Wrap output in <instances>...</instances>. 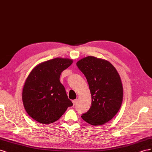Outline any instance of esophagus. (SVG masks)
<instances>
[{"label": "esophagus", "mask_w": 152, "mask_h": 152, "mask_svg": "<svg viewBox=\"0 0 152 152\" xmlns=\"http://www.w3.org/2000/svg\"><path fill=\"white\" fill-rule=\"evenodd\" d=\"M76 102H77V99H74V100L72 101V103H73V105L75 104Z\"/></svg>", "instance_id": "1"}]
</instances>
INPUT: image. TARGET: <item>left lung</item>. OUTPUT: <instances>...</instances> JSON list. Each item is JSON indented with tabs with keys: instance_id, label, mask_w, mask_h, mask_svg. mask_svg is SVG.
<instances>
[{
	"instance_id": "8db88e82",
	"label": "left lung",
	"mask_w": 152,
	"mask_h": 152,
	"mask_svg": "<svg viewBox=\"0 0 152 152\" xmlns=\"http://www.w3.org/2000/svg\"><path fill=\"white\" fill-rule=\"evenodd\" d=\"M77 66L86 77L92 98L91 108L81 117L91 125H103L121 108L123 87L120 75L109 61L94 56L80 59Z\"/></svg>"
}]
</instances>
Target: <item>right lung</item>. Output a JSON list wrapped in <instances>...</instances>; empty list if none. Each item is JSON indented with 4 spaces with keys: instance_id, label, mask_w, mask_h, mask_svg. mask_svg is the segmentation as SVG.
Returning <instances> with one entry per match:
<instances>
[{
    "instance_id": "right-lung-1",
    "label": "right lung",
    "mask_w": 152,
    "mask_h": 152,
    "mask_svg": "<svg viewBox=\"0 0 152 152\" xmlns=\"http://www.w3.org/2000/svg\"><path fill=\"white\" fill-rule=\"evenodd\" d=\"M73 60L57 58L41 63L31 71L23 88L22 100L30 117L44 124L58 121L73 105L59 80Z\"/></svg>"
}]
</instances>
